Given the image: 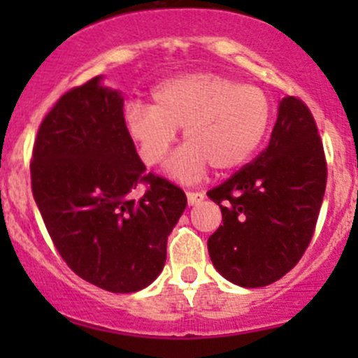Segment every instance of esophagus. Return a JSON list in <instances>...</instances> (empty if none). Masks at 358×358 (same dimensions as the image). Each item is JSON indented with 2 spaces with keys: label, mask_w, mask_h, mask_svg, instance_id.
Returning a JSON list of instances; mask_svg holds the SVG:
<instances>
[{
  "label": "esophagus",
  "mask_w": 358,
  "mask_h": 358,
  "mask_svg": "<svg viewBox=\"0 0 358 358\" xmlns=\"http://www.w3.org/2000/svg\"><path fill=\"white\" fill-rule=\"evenodd\" d=\"M202 199H204V194L202 192H187V201H189V206L197 204V202H201Z\"/></svg>",
  "instance_id": "1"
}]
</instances>
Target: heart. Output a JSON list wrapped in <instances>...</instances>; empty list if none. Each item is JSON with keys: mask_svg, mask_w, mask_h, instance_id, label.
Returning a JSON list of instances; mask_svg holds the SVG:
<instances>
[{"mask_svg": "<svg viewBox=\"0 0 358 358\" xmlns=\"http://www.w3.org/2000/svg\"><path fill=\"white\" fill-rule=\"evenodd\" d=\"M124 122L147 166L164 161L176 129L183 128L187 145L168 171L194 182L209 164L216 171H232L258 152L272 122V102L259 86L216 72H187L157 85L152 106L129 103Z\"/></svg>", "mask_w": 358, "mask_h": 358, "instance_id": "1", "label": "heart"}]
</instances>
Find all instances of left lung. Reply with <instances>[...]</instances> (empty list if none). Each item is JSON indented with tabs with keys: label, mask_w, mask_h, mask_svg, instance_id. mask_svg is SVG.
Here are the masks:
<instances>
[{
	"label": "left lung",
	"mask_w": 358,
	"mask_h": 358,
	"mask_svg": "<svg viewBox=\"0 0 358 358\" xmlns=\"http://www.w3.org/2000/svg\"><path fill=\"white\" fill-rule=\"evenodd\" d=\"M326 182L315 119L303 100L286 96L268 147L208 192L223 222L208 239L215 268L243 287L286 275L312 241Z\"/></svg>",
	"instance_id": "obj_1"
}]
</instances>
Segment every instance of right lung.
<instances>
[{
	"mask_svg": "<svg viewBox=\"0 0 358 358\" xmlns=\"http://www.w3.org/2000/svg\"><path fill=\"white\" fill-rule=\"evenodd\" d=\"M100 79L69 90L43 119L31 159L32 196L76 275L110 292H135L161 273L187 196L147 175L126 129L121 93ZM140 182L146 192L133 200Z\"/></svg>",
	"mask_w": 358,
	"mask_h": 358,
	"instance_id": "add662e5",
	"label": "right lung"
}]
</instances>
